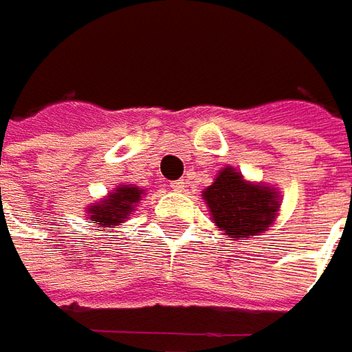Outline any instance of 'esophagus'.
Returning a JSON list of instances; mask_svg holds the SVG:
<instances>
[{"label":"esophagus","instance_id":"1","mask_svg":"<svg viewBox=\"0 0 352 352\" xmlns=\"http://www.w3.org/2000/svg\"><path fill=\"white\" fill-rule=\"evenodd\" d=\"M170 188H172L174 192H184L186 182H184V180H174V182H170Z\"/></svg>","mask_w":352,"mask_h":352}]
</instances>
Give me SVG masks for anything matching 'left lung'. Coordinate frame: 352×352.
I'll return each instance as SVG.
<instances>
[{
	"label": "left lung",
	"mask_w": 352,
	"mask_h": 352,
	"mask_svg": "<svg viewBox=\"0 0 352 352\" xmlns=\"http://www.w3.org/2000/svg\"><path fill=\"white\" fill-rule=\"evenodd\" d=\"M201 196L215 225L223 229L231 241L250 239L266 231L268 225L274 223L280 208L274 188L247 182L243 174L231 166L221 170Z\"/></svg>",
	"instance_id": "left-lung-1"
}]
</instances>
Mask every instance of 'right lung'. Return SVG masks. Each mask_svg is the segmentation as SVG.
Listing matches in <instances>:
<instances>
[{
    "label": "right lung",
    "mask_w": 352,
    "mask_h": 352,
    "mask_svg": "<svg viewBox=\"0 0 352 352\" xmlns=\"http://www.w3.org/2000/svg\"><path fill=\"white\" fill-rule=\"evenodd\" d=\"M144 194L137 186H117L116 190L102 201L88 206V223L100 225V227H111V225L123 223L131 215L133 208L139 204V199Z\"/></svg>",
    "instance_id": "right-lung-1"
}]
</instances>
